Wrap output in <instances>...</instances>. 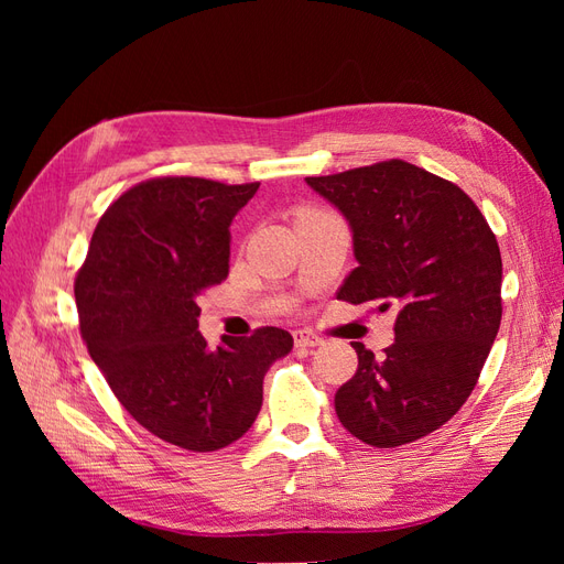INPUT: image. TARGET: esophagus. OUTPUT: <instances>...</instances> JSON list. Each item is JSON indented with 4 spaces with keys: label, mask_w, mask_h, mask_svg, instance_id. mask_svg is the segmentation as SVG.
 Returning <instances> with one entry per match:
<instances>
[{
    "label": "esophagus",
    "mask_w": 564,
    "mask_h": 564,
    "mask_svg": "<svg viewBox=\"0 0 564 564\" xmlns=\"http://www.w3.org/2000/svg\"><path fill=\"white\" fill-rule=\"evenodd\" d=\"M294 340H296L299 348H317V346L324 344V340L319 336H315L313 332H296Z\"/></svg>",
    "instance_id": "obj_1"
}]
</instances>
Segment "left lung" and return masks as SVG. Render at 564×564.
Wrapping results in <instances>:
<instances>
[{
    "label": "left lung",
    "instance_id": "8db88e82",
    "mask_svg": "<svg viewBox=\"0 0 564 564\" xmlns=\"http://www.w3.org/2000/svg\"><path fill=\"white\" fill-rule=\"evenodd\" d=\"M344 214L357 268L336 299L392 308L395 344H362L336 390L338 421L371 447L445 425L468 400L501 324V251L458 185L402 160L305 178Z\"/></svg>",
    "mask_w": 564,
    "mask_h": 564
}]
</instances>
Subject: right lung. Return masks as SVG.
<instances>
[{
  "label": "right lung",
  "instance_id": "1",
  "mask_svg": "<svg viewBox=\"0 0 564 564\" xmlns=\"http://www.w3.org/2000/svg\"><path fill=\"white\" fill-rule=\"evenodd\" d=\"M259 183L172 176L133 185L94 230L75 280L82 338L115 398L152 435L191 452L240 440L263 377L294 338L278 327L209 348L197 296L228 278L230 224Z\"/></svg>",
  "mask_w": 564,
  "mask_h": 564
}]
</instances>
